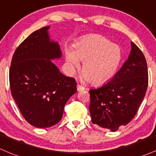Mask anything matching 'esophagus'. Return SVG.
I'll return each mask as SVG.
<instances>
[{
	"mask_svg": "<svg viewBox=\"0 0 156 156\" xmlns=\"http://www.w3.org/2000/svg\"><path fill=\"white\" fill-rule=\"evenodd\" d=\"M84 87H83V86H81V85L80 84H78L77 85V90H78V92L80 91H83V90H84Z\"/></svg>",
	"mask_w": 156,
	"mask_h": 156,
	"instance_id": "esophagus-1",
	"label": "esophagus"
}]
</instances>
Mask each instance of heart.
<instances>
[{
  "instance_id": "heart-1",
  "label": "heart",
  "mask_w": 156,
  "mask_h": 156,
  "mask_svg": "<svg viewBox=\"0 0 156 156\" xmlns=\"http://www.w3.org/2000/svg\"><path fill=\"white\" fill-rule=\"evenodd\" d=\"M122 59L120 47L101 35H90L75 44L74 50L67 49L66 60L69 73L73 74L81 67L82 78L94 83L109 81L115 74Z\"/></svg>"
}]
</instances>
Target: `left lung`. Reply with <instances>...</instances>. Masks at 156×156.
I'll list each match as a JSON object with an SVG mask.
<instances>
[{"label":"left lung","instance_id":"left-lung-1","mask_svg":"<svg viewBox=\"0 0 156 156\" xmlns=\"http://www.w3.org/2000/svg\"><path fill=\"white\" fill-rule=\"evenodd\" d=\"M129 58L110 81L90 90L92 124L115 132L133 120L148 87L143 52L133 42Z\"/></svg>","mask_w":156,"mask_h":156}]
</instances>
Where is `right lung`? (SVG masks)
I'll list each match as a JSON object with an SVG mask.
<instances>
[{
  "label": "right lung",
  "instance_id": "1",
  "mask_svg": "<svg viewBox=\"0 0 156 156\" xmlns=\"http://www.w3.org/2000/svg\"><path fill=\"white\" fill-rule=\"evenodd\" d=\"M45 27L35 31L18 46L12 59V95L31 125L52 126L62 119L64 106L77 92L73 78L65 76L51 60L62 55L58 42L51 41Z\"/></svg>",
  "mask_w": 156,
  "mask_h": 156
}]
</instances>
